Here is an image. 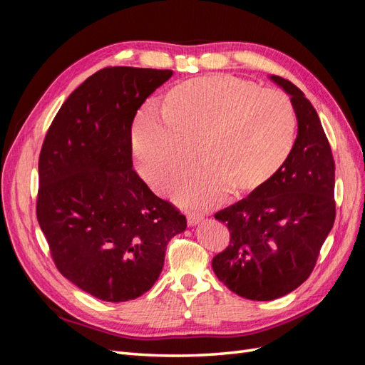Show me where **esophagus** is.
I'll use <instances>...</instances> for the list:
<instances>
[{"label":"esophagus","mask_w":365,"mask_h":365,"mask_svg":"<svg viewBox=\"0 0 365 365\" xmlns=\"http://www.w3.org/2000/svg\"><path fill=\"white\" fill-rule=\"evenodd\" d=\"M202 219H204V216H202L201 213H195V212H192V213L187 215V222H189V225H192V227L200 224Z\"/></svg>","instance_id":"esophagus-1"}]
</instances>
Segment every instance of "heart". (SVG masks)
I'll return each mask as SVG.
<instances>
[{"instance_id": "1", "label": "heart", "mask_w": 365, "mask_h": 365, "mask_svg": "<svg viewBox=\"0 0 365 365\" xmlns=\"http://www.w3.org/2000/svg\"><path fill=\"white\" fill-rule=\"evenodd\" d=\"M295 129L284 93L215 74L175 86L163 115L155 106L143 109L130 143L138 172L157 192L190 170L196 150L201 168L172 196L187 207H207L227 190L247 195L260 189L288 160Z\"/></svg>"}]
</instances>
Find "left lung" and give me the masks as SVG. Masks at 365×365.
Here are the masks:
<instances>
[{
  "label": "left lung",
  "mask_w": 365,
  "mask_h": 365,
  "mask_svg": "<svg viewBox=\"0 0 365 365\" xmlns=\"http://www.w3.org/2000/svg\"><path fill=\"white\" fill-rule=\"evenodd\" d=\"M271 79L291 96L298 121L292 150L260 189L215 215L230 230V245L212 260L216 277L256 302L306 282L335 222V161L322 121L300 88Z\"/></svg>",
  "instance_id": "obj_1"
}]
</instances>
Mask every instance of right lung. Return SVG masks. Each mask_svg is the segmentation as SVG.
Returning a JSON list of instances; mask_svg holds the SVG:
<instances>
[{
	"instance_id": "obj_1",
	"label": "right lung",
	"mask_w": 365,
	"mask_h": 365,
	"mask_svg": "<svg viewBox=\"0 0 365 365\" xmlns=\"http://www.w3.org/2000/svg\"><path fill=\"white\" fill-rule=\"evenodd\" d=\"M172 70L108 67L70 94L39 153L36 216L59 272L103 302H128L160 277L185 216L132 169V121Z\"/></svg>"
}]
</instances>
